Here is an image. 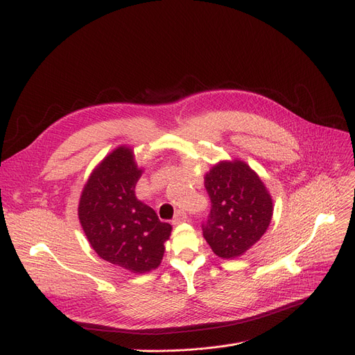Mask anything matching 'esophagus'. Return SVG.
Masks as SVG:
<instances>
[{
    "label": "esophagus",
    "instance_id": "1",
    "mask_svg": "<svg viewBox=\"0 0 355 355\" xmlns=\"http://www.w3.org/2000/svg\"><path fill=\"white\" fill-rule=\"evenodd\" d=\"M183 221H187V212H183V211H178L176 212V216H175V218H173V224L176 225V224H180V223H183Z\"/></svg>",
    "mask_w": 355,
    "mask_h": 355
}]
</instances>
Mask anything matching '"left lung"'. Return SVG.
Returning <instances> with one entry per match:
<instances>
[{"mask_svg": "<svg viewBox=\"0 0 355 355\" xmlns=\"http://www.w3.org/2000/svg\"><path fill=\"white\" fill-rule=\"evenodd\" d=\"M211 211L202 233L223 259L242 257L259 242L272 218V198L261 178L242 160H223L205 175Z\"/></svg>", "mask_w": 355, "mask_h": 355, "instance_id": "1", "label": "left lung"}]
</instances>
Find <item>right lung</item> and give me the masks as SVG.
<instances>
[{"mask_svg": "<svg viewBox=\"0 0 355 355\" xmlns=\"http://www.w3.org/2000/svg\"><path fill=\"white\" fill-rule=\"evenodd\" d=\"M143 172L134 150L121 146L96 166L78 202L80 224L94 252L134 274L160 265L172 233V225L135 196Z\"/></svg>", "mask_w": 355, "mask_h": 355, "instance_id": "1", "label": "right lung"}]
</instances>
